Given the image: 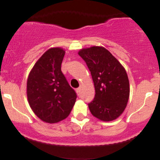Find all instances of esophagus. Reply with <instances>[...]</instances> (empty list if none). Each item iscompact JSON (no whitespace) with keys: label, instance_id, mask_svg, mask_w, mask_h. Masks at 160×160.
I'll return each mask as SVG.
<instances>
[{"label":"esophagus","instance_id":"obj_1","mask_svg":"<svg viewBox=\"0 0 160 160\" xmlns=\"http://www.w3.org/2000/svg\"><path fill=\"white\" fill-rule=\"evenodd\" d=\"M80 90H81V89H80V87H79V88H78V89H76V92H77V93H78V95L80 94Z\"/></svg>","mask_w":160,"mask_h":160}]
</instances>
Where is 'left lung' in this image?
I'll use <instances>...</instances> for the list:
<instances>
[{"mask_svg":"<svg viewBox=\"0 0 160 160\" xmlns=\"http://www.w3.org/2000/svg\"><path fill=\"white\" fill-rule=\"evenodd\" d=\"M91 72L95 98L88 104L91 113L102 121H111L122 114L129 97L126 70L102 47L82 49L78 52Z\"/></svg>","mask_w":160,"mask_h":160,"instance_id":"1","label":"left lung"}]
</instances>
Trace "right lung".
<instances>
[{
    "label": "right lung",
    "mask_w": 160,
    "mask_h": 160,
    "mask_svg": "<svg viewBox=\"0 0 160 160\" xmlns=\"http://www.w3.org/2000/svg\"><path fill=\"white\" fill-rule=\"evenodd\" d=\"M65 53L59 47L48 49L38 60L28 78L30 107L40 120L49 123L65 119L76 102V92L61 70Z\"/></svg>",
    "instance_id": "right-lung-1"
}]
</instances>
